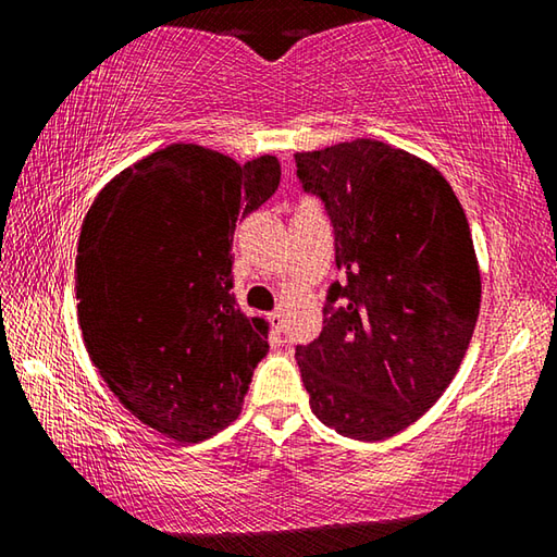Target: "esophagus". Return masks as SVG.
Segmentation results:
<instances>
[{"label": "esophagus", "mask_w": 557, "mask_h": 557, "mask_svg": "<svg viewBox=\"0 0 557 557\" xmlns=\"http://www.w3.org/2000/svg\"><path fill=\"white\" fill-rule=\"evenodd\" d=\"M268 322L272 326V332H282V322H285V317H282V312H270Z\"/></svg>", "instance_id": "obj_1"}]
</instances>
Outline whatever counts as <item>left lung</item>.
<instances>
[{"instance_id": "1", "label": "left lung", "mask_w": 557, "mask_h": 557, "mask_svg": "<svg viewBox=\"0 0 557 557\" xmlns=\"http://www.w3.org/2000/svg\"><path fill=\"white\" fill-rule=\"evenodd\" d=\"M295 159L348 280L329 289L322 334L297 346L309 405L344 437H393L440 400L474 334L482 272L467 213L435 166L379 139Z\"/></svg>"}]
</instances>
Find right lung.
Listing matches in <instances>:
<instances>
[{"mask_svg": "<svg viewBox=\"0 0 557 557\" xmlns=\"http://www.w3.org/2000/svg\"><path fill=\"white\" fill-rule=\"evenodd\" d=\"M277 184V157L238 164L178 143L122 169L86 213L83 342L115 398L164 437L203 442L243 410L270 324L235 305L233 233Z\"/></svg>", "mask_w": 557, "mask_h": 557, "instance_id": "1", "label": "right lung"}]
</instances>
